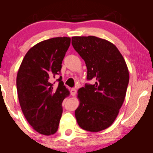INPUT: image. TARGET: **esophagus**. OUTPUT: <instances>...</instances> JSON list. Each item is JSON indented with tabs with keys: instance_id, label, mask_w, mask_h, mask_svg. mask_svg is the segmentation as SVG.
I'll list each match as a JSON object with an SVG mask.
<instances>
[{
	"instance_id": "obj_1",
	"label": "esophagus",
	"mask_w": 153,
	"mask_h": 153,
	"mask_svg": "<svg viewBox=\"0 0 153 153\" xmlns=\"http://www.w3.org/2000/svg\"><path fill=\"white\" fill-rule=\"evenodd\" d=\"M71 94L72 96H75V95H76L77 94V90L75 88H72L71 91Z\"/></svg>"
}]
</instances>
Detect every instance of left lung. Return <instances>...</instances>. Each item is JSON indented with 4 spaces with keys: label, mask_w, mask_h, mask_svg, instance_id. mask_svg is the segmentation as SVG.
<instances>
[{
    "label": "left lung",
    "mask_w": 153,
    "mask_h": 153,
    "mask_svg": "<svg viewBox=\"0 0 153 153\" xmlns=\"http://www.w3.org/2000/svg\"><path fill=\"white\" fill-rule=\"evenodd\" d=\"M72 45L85 61L87 80H96L78 90L75 118L82 129L102 131L113 124L124 103L129 80L127 64L117 47L106 39L73 36Z\"/></svg>",
    "instance_id": "1"
}]
</instances>
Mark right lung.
<instances>
[{
    "label": "right lung",
    "mask_w": 153,
    "mask_h": 153,
    "mask_svg": "<svg viewBox=\"0 0 153 153\" xmlns=\"http://www.w3.org/2000/svg\"><path fill=\"white\" fill-rule=\"evenodd\" d=\"M71 45L70 37H55L36 44L27 52L19 68L16 88L24 117L35 131L44 135L57 131L62 103L70 92L59 76L62 62Z\"/></svg>",
    "instance_id": "obj_1"
}]
</instances>
